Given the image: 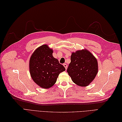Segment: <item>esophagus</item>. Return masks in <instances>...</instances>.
I'll return each instance as SVG.
<instances>
[{
    "label": "esophagus",
    "instance_id": "34e87169",
    "mask_svg": "<svg viewBox=\"0 0 122 122\" xmlns=\"http://www.w3.org/2000/svg\"><path fill=\"white\" fill-rule=\"evenodd\" d=\"M64 66L65 67V69H67L68 66H67V64H64Z\"/></svg>",
    "mask_w": 122,
    "mask_h": 122
}]
</instances>
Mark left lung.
I'll list each match as a JSON object with an SVG mask.
<instances>
[{
	"mask_svg": "<svg viewBox=\"0 0 122 122\" xmlns=\"http://www.w3.org/2000/svg\"><path fill=\"white\" fill-rule=\"evenodd\" d=\"M98 71L97 59L86 49L73 52L67 72L74 83L80 86H88Z\"/></svg>",
	"mask_w": 122,
	"mask_h": 122,
	"instance_id": "left-lung-1",
	"label": "left lung"
}]
</instances>
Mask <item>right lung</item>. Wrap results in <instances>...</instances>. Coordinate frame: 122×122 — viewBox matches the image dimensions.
Instances as JSON below:
<instances>
[{"instance_id":"right-lung-1","label":"right lung","mask_w":122,"mask_h":122,"mask_svg":"<svg viewBox=\"0 0 122 122\" xmlns=\"http://www.w3.org/2000/svg\"><path fill=\"white\" fill-rule=\"evenodd\" d=\"M53 50L47 45L38 47L29 61V71L34 82L43 88H49L56 81L65 68L52 55Z\"/></svg>"}]
</instances>
